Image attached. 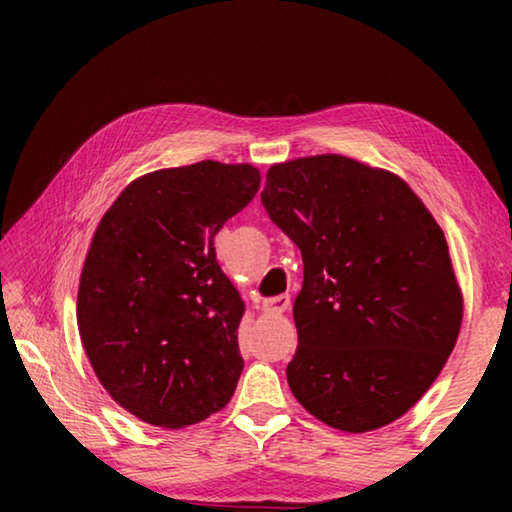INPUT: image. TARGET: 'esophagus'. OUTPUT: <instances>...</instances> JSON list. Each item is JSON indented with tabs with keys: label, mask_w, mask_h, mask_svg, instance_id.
<instances>
[{
	"label": "esophagus",
	"mask_w": 512,
	"mask_h": 512,
	"mask_svg": "<svg viewBox=\"0 0 512 512\" xmlns=\"http://www.w3.org/2000/svg\"><path fill=\"white\" fill-rule=\"evenodd\" d=\"M291 305V296L289 293H280V296H273L264 300V311H268V314H282L284 309H287Z\"/></svg>",
	"instance_id": "esophagus-1"
}]
</instances>
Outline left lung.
I'll use <instances>...</instances> for the list:
<instances>
[{
  "instance_id": "left-lung-1",
  "label": "left lung",
  "mask_w": 512,
  "mask_h": 512,
  "mask_svg": "<svg viewBox=\"0 0 512 512\" xmlns=\"http://www.w3.org/2000/svg\"><path fill=\"white\" fill-rule=\"evenodd\" d=\"M262 205L305 264L291 393L341 431L397 420L427 393L461 329L440 225L395 173L329 153L273 164Z\"/></svg>"
}]
</instances>
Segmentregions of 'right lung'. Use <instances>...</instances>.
I'll use <instances>...</instances> for the list:
<instances>
[{"label": "right lung", "instance_id": "add662e5", "mask_svg": "<svg viewBox=\"0 0 512 512\" xmlns=\"http://www.w3.org/2000/svg\"><path fill=\"white\" fill-rule=\"evenodd\" d=\"M259 171L203 160L128 185L103 214L79 284L85 354L112 400L155 427L221 411L244 370V300L214 237L253 201Z\"/></svg>", "mask_w": 512, "mask_h": 512}]
</instances>
